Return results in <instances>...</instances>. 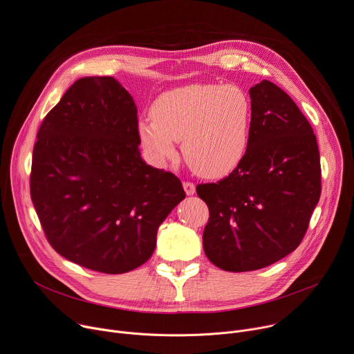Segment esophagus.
Here are the masks:
<instances>
[{
    "label": "esophagus",
    "instance_id": "obj_1",
    "mask_svg": "<svg viewBox=\"0 0 354 354\" xmlns=\"http://www.w3.org/2000/svg\"><path fill=\"white\" fill-rule=\"evenodd\" d=\"M183 188H184V192H185L187 196H194L196 194V185L193 183L184 181L183 183Z\"/></svg>",
    "mask_w": 354,
    "mask_h": 354
}]
</instances>
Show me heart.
<instances>
[{
	"label": "heart",
	"mask_w": 354,
	"mask_h": 354,
	"mask_svg": "<svg viewBox=\"0 0 354 354\" xmlns=\"http://www.w3.org/2000/svg\"><path fill=\"white\" fill-rule=\"evenodd\" d=\"M252 122L248 93L236 85L197 84L161 93L140 119L138 138L157 166L176 156L181 142L187 165L198 176L220 178L234 171L245 157Z\"/></svg>",
	"instance_id": "1"
}]
</instances>
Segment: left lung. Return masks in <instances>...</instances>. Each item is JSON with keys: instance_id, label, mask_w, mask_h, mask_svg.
<instances>
[{"instance_id": "1", "label": "left lung", "mask_w": 354, "mask_h": 354, "mask_svg": "<svg viewBox=\"0 0 354 354\" xmlns=\"http://www.w3.org/2000/svg\"><path fill=\"white\" fill-rule=\"evenodd\" d=\"M250 96L245 157L224 180L197 187L209 209L204 252L230 272L261 269L295 251L320 197L319 149L304 113L269 80Z\"/></svg>"}]
</instances>
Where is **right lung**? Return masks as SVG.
<instances>
[{
	"mask_svg": "<svg viewBox=\"0 0 354 354\" xmlns=\"http://www.w3.org/2000/svg\"><path fill=\"white\" fill-rule=\"evenodd\" d=\"M37 139L31 200L52 248L103 274L149 261L185 193L174 174L143 161L130 93L112 76L79 79Z\"/></svg>",
	"mask_w": 354,
	"mask_h": 354,
	"instance_id": "obj_1",
	"label": "right lung"
}]
</instances>
